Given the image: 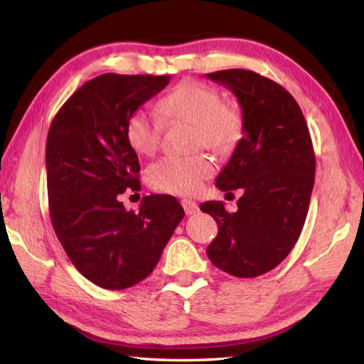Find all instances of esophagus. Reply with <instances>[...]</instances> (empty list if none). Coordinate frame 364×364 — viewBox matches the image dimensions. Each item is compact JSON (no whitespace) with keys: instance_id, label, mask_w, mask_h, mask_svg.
Listing matches in <instances>:
<instances>
[{"instance_id":"1","label":"esophagus","mask_w":364,"mask_h":364,"mask_svg":"<svg viewBox=\"0 0 364 364\" xmlns=\"http://www.w3.org/2000/svg\"><path fill=\"white\" fill-rule=\"evenodd\" d=\"M181 204H183V208H184V212H186V215H194V213L199 212V205H197L194 200L183 199Z\"/></svg>"}]
</instances>
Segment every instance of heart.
<instances>
[{
	"instance_id": "heart-1",
	"label": "heart",
	"mask_w": 364,
	"mask_h": 364,
	"mask_svg": "<svg viewBox=\"0 0 364 364\" xmlns=\"http://www.w3.org/2000/svg\"><path fill=\"white\" fill-rule=\"evenodd\" d=\"M165 120H188L194 123L196 146H207L215 152L226 154L237 146L244 133V115L232 101H223L213 86L188 80L157 102ZM164 122L157 115L138 109L127 122L125 136L139 156H154L160 146ZM215 171L212 159L204 152L194 156H165L147 168V181L162 193L194 194Z\"/></svg>"
}]
</instances>
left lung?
Returning <instances> with one entry per match:
<instances>
[{"mask_svg": "<svg viewBox=\"0 0 364 364\" xmlns=\"http://www.w3.org/2000/svg\"><path fill=\"white\" fill-rule=\"evenodd\" d=\"M207 78L231 90L244 115V136L215 183L244 194L234 213L220 200L200 204L218 225L207 255L221 271L255 278L291 254L304 228L316 168L310 132L297 101L273 80L242 69Z\"/></svg>", "mask_w": 364, "mask_h": 364, "instance_id": "1", "label": "left lung"}]
</instances>
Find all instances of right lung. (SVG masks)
Listing matches in <instances>:
<instances>
[{"mask_svg":"<svg viewBox=\"0 0 364 364\" xmlns=\"http://www.w3.org/2000/svg\"><path fill=\"white\" fill-rule=\"evenodd\" d=\"M168 82L170 75L102 73L80 86L49 127L51 223L73 267L102 289L146 279L184 217L173 196H146L139 212L119 200L125 191L141 189L127 122Z\"/></svg>","mask_w":364,"mask_h":364,"instance_id":"add662e5","label":"right lung"}]
</instances>
